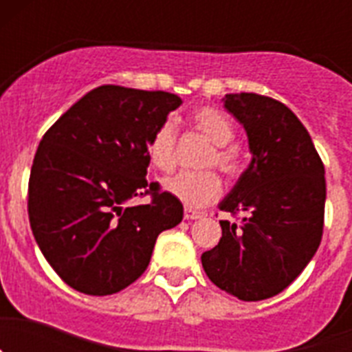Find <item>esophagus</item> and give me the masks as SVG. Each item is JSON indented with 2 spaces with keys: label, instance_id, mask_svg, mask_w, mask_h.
I'll return each instance as SVG.
<instances>
[{
  "label": "esophagus",
  "instance_id": "34e87169",
  "mask_svg": "<svg viewBox=\"0 0 352 352\" xmlns=\"http://www.w3.org/2000/svg\"><path fill=\"white\" fill-rule=\"evenodd\" d=\"M185 220H195V219H203L204 211H197L194 208H185V213H183Z\"/></svg>",
  "mask_w": 352,
  "mask_h": 352
}]
</instances>
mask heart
Masks as SVG:
<instances>
[{"instance_id":"obj_1","label":"heart","mask_w":352,"mask_h":352,"mask_svg":"<svg viewBox=\"0 0 352 352\" xmlns=\"http://www.w3.org/2000/svg\"><path fill=\"white\" fill-rule=\"evenodd\" d=\"M192 123L203 132L213 149L208 153L204 166H217L227 176H238L243 169V158L229 142L234 139V126L231 120L219 109L201 107L192 113ZM148 160L155 169L169 173L176 166V125L166 120L155 130L148 142ZM164 190L182 201L188 208H201L213 203L222 192V182L214 170L201 173H178L164 182Z\"/></svg>"}]
</instances>
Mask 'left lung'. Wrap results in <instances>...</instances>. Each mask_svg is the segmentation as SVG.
Here are the masks:
<instances>
[{
    "label": "left lung",
    "mask_w": 352,
    "mask_h": 352,
    "mask_svg": "<svg viewBox=\"0 0 352 352\" xmlns=\"http://www.w3.org/2000/svg\"><path fill=\"white\" fill-rule=\"evenodd\" d=\"M223 105L243 125L252 160L219 208V245L201 256L208 278L243 301L284 291L310 263L324 226V166L309 132L282 102L231 93Z\"/></svg>",
    "instance_id": "left-lung-1"
}]
</instances>
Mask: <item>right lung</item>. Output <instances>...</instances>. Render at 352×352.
Segmentation results:
<instances>
[{"label": "right lung", "instance_id": "add662e5", "mask_svg": "<svg viewBox=\"0 0 352 352\" xmlns=\"http://www.w3.org/2000/svg\"><path fill=\"white\" fill-rule=\"evenodd\" d=\"M178 95L105 84L72 105L45 132L28 186L36 243L61 280L105 296L148 268L155 241L183 219V204L146 182L148 142ZM152 203L129 207L132 197Z\"/></svg>", "mask_w": 352, "mask_h": 352}]
</instances>
